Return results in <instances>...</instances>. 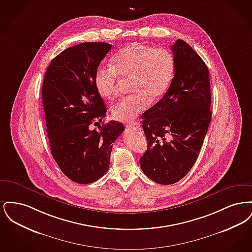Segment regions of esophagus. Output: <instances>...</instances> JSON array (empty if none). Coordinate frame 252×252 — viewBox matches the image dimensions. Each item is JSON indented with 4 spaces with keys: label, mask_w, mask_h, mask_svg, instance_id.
<instances>
[{
    "label": "esophagus",
    "mask_w": 252,
    "mask_h": 252,
    "mask_svg": "<svg viewBox=\"0 0 252 252\" xmlns=\"http://www.w3.org/2000/svg\"><path fill=\"white\" fill-rule=\"evenodd\" d=\"M127 127H130V128H134V129H137V130H140L141 129V126H140V124L135 122V123H131V124H127L126 125Z\"/></svg>",
    "instance_id": "1"
}]
</instances>
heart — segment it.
I'll use <instances>...</instances> for the list:
<instances>
[{
  "mask_svg": "<svg viewBox=\"0 0 252 252\" xmlns=\"http://www.w3.org/2000/svg\"><path fill=\"white\" fill-rule=\"evenodd\" d=\"M175 70L176 60L170 50L132 42L114 55L111 68L96 70L94 86L99 95L111 100L118 93L117 75L129 78V91L133 94L113 105L111 115L114 120L130 122L144 111L149 100L155 102L164 95Z\"/></svg>",
  "mask_w": 252,
  "mask_h": 252,
  "instance_id": "heart-1",
  "label": "heart"
}]
</instances>
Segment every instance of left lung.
Instances as JSON below:
<instances>
[{"mask_svg": "<svg viewBox=\"0 0 252 252\" xmlns=\"http://www.w3.org/2000/svg\"><path fill=\"white\" fill-rule=\"evenodd\" d=\"M171 48L174 78L163 97L142 115L147 150L140 165L145 176L163 185L178 182L192 169L212 120L207 65L182 39Z\"/></svg>", "mask_w": 252, "mask_h": 252, "instance_id": "1", "label": "left lung"}]
</instances>
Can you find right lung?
<instances>
[{"instance_id": "1", "label": "right lung", "mask_w": 252, "mask_h": 252, "mask_svg": "<svg viewBox=\"0 0 252 252\" xmlns=\"http://www.w3.org/2000/svg\"><path fill=\"white\" fill-rule=\"evenodd\" d=\"M111 47L107 42H83L66 49L44 75L41 95L51 153L63 174L79 184L107 173L112 144L125 129L117 121L99 130L90 127L107 113L94 74Z\"/></svg>"}]
</instances>
